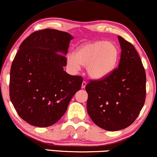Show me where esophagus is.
<instances>
[{
	"instance_id": "esophagus-1",
	"label": "esophagus",
	"mask_w": 157,
	"mask_h": 157,
	"mask_svg": "<svg viewBox=\"0 0 157 157\" xmlns=\"http://www.w3.org/2000/svg\"><path fill=\"white\" fill-rule=\"evenodd\" d=\"M86 82H82V89H84L85 87H86Z\"/></svg>"
}]
</instances>
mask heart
Listing matches in <instances>:
<instances>
[{"label":"heart","instance_id":"1","mask_svg":"<svg viewBox=\"0 0 157 157\" xmlns=\"http://www.w3.org/2000/svg\"><path fill=\"white\" fill-rule=\"evenodd\" d=\"M119 57V51L116 44L98 40L79 46L74 55L67 56V63L73 70H78L80 65H86V73L90 78L101 79L114 71Z\"/></svg>","mask_w":157,"mask_h":157}]
</instances>
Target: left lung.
<instances>
[{
	"instance_id": "1",
	"label": "left lung",
	"mask_w": 157,
	"mask_h": 157,
	"mask_svg": "<svg viewBox=\"0 0 157 157\" xmlns=\"http://www.w3.org/2000/svg\"><path fill=\"white\" fill-rule=\"evenodd\" d=\"M121 49L119 67L86 84V109L94 123L108 131L127 128L135 121L146 100V75L132 44L118 36Z\"/></svg>"
}]
</instances>
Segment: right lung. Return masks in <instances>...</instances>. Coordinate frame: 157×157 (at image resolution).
Returning <instances> with one entry per match:
<instances>
[{
	"mask_svg": "<svg viewBox=\"0 0 157 157\" xmlns=\"http://www.w3.org/2000/svg\"><path fill=\"white\" fill-rule=\"evenodd\" d=\"M71 35L55 29L33 33L23 40L12 62L9 96L24 121L49 127L61 119L83 78L64 71Z\"/></svg>",
	"mask_w": 157,
	"mask_h": 157,
	"instance_id": "1",
	"label": "right lung"
}]
</instances>
